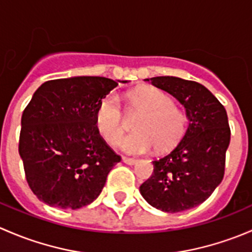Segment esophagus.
I'll return each instance as SVG.
<instances>
[{"label": "esophagus", "instance_id": "obj_1", "mask_svg": "<svg viewBox=\"0 0 252 252\" xmlns=\"http://www.w3.org/2000/svg\"><path fill=\"white\" fill-rule=\"evenodd\" d=\"M123 162L124 163H126V164H135L136 163V159L135 158H129V157H123Z\"/></svg>", "mask_w": 252, "mask_h": 252}]
</instances>
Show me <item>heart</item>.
Instances as JSON below:
<instances>
[{
	"mask_svg": "<svg viewBox=\"0 0 252 252\" xmlns=\"http://www.w3.org/2000/svg\"><path fill=\"white\" fill-rule=\"evenodd\" d=\"M130 117H139L134 123L136 133L122 141V149L128 154H145L156 149L158 152L173 149L187 128V116L174 106L173 100L155 88H140L128 95ZM96 126L108 144L121 141L128 126L126 116L117 96L103 98L96 111Z\"/></svg>",
	"mask_w": 252,
	"mask_h": 252,
	"instance_id": "b5f03b06",
	"label": "heart"
}]
</instances>
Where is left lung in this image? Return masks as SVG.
<instances>
[{"instance_id":"8db88e82","label":"left lung","mask_w":252,"mask_h":252,"mask_svg":"<svg viewBox=\"0 0 252 252\" xmlns=\"http://www.w3.org/2000/svg\"><path fill=\"white\" fill-rule=\"evenodd\" d=\"M185 107L189 126L173 151L152 161L154 173L140 194L163 212L177 213L202 204L220 184L230 141L227 111L196 81L177 77L145 79Z\"/></svg>"}]
</instances>
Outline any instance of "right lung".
Returning a JSON list of instances; mask_svg holds the SVG:
<instances>
[{"mask_svg": "<svg viewBox=\"0 0 252 252\" xmlns=\"http://www.w3.org/2000/svg\"><path fill=\"white\" fill-rule=\"evenodd\" d=\"M118 81L55 79L34 93L22 116L19 155L28 184L40 201L77 210L101 194L121 156L100 135L96 111Z\"/></svg>", "mask_w": 252, "mask_h": 252, "instance_id": "1", "label": "right lung"}]
</instances>
